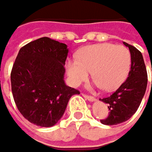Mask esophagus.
<instances>
[{
	"label": "esophagus",
	"instance_id": "esophagus-1",
	"mask_svg": "<svg viewBox=\"0 0 152 152\" xmlns=\"http://www.w3.org/2000/svg\"><path fill=\"white\" fill-rule=\"evenodd\" d=\"M82 96L85 99H88V101H90V102H93V101H95V99H96L93 96H90V95H88V94H85V93H83Z\"/></svg>",
	"mask_w": 152,
	"mask_h": 152
}]
</instances>
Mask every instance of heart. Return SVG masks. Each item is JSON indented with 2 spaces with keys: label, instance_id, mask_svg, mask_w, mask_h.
<instances>
[{
  "label": "heart",
  "instance_id": "1",
  "mask_svg": "<svg viewBox=\"0 0 152 152\" xmlns=\"http://www.w3.org/2000/svg\"><path fill=\"white\" fill-rule=\"evenodd\" d=\"M131 67V53L122 45L99 43L81 49L77 59L66 64L67 75L74 85L85 80L91 70L96 85L104 90L117 88L125 81Z\"/></svg>",
  "mask_w": 152,
  "mask_h": 152
}]
</instances>
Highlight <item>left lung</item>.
I'll return each mask as SVG.
<instances>
[{
	"label": "left lung",
	"mask_w": 152,
	"mask_h": 152,
	"mask_svg": "<svg viewBox=\"0 0 152 152\" xmlns=\"http://www.w3.org/2000/svg\"><path fill=\"white\" fill-rule=\"evenodd\" d=\"M124 44L130 50L131 67L126 80L112 95L101 99L109 109L108 116L101 120L106 126L127 121L138 109L147 88L148 74L141 53L126 42Z\"/></svg>",
	"instance_id": "obj_1"
}]
</instances>
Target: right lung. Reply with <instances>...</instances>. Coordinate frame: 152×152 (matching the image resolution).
Listing matches in <instances>:
<instances>
[{
  "mask_svg": "<svg viewBox=\"0 0 152 152\" xmlns=\"http://www.w3.org/2000/svg\"><path fill=\"white\" fill-rule=\"evenodd\" d=\"M68 48L44 37L20 49L11 71L18 111L36 126L50 127L61 119L70 98L80 92L64 84Z\"/></svg>",
  "mask_w": 152,
  "mask_h": 152,
  "instance_id": "add662e5",
  "label": "right lung"
}]
</instances>
